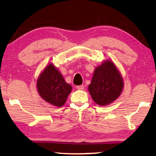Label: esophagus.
I'll list each match as a JSON object with an SVG mask.
<instances>
[{
  "label": "esophagus",
  "instance_id": "34e87169",
  "mask_svg": "<svg viewBox=\"0 0 156 156\" xmlns=\"http://www.w3.org/2000/svg\"><path fill=\"white\" fill-rule=\"evenodd\" d=\"M76 88H77V89H78V90H83L84 89V87L83 84H82V85L77 86L76 87Z\"/></svg>",
  "mask_w": 156,
  "mask_h": 156
}]
</instances>
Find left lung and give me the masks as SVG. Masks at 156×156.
<instances>
[{
	"instance_id": "left-lung-1",
	"label": "left lung",
	"mask_w": 156,
	"mask_h": 156,
	"mask_svg": "<svg viewBox=\"0 0 156 156\" xmlns=\"http://www.w3.org/2000/svg\"><path fill=\"white\" fill-rule=\"evenodd\" d=\"M123 87L120 73L112 62L108 61L95 69L89 91L96 104L106 106L117 100Z\"/></svg>"
}]
</instances>
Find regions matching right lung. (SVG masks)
Wrapping results in <instances>:
<instances>
[{
    "label": "right lung",
    "mask_w": 156,
    "mask_h": 156,
    "mask_svg": "<svg viewBox=\"0 0 156 156\" xmlns=\"http://www.w3.org/2000/svg\"><path fill=\"white\" fill-rule=\"evenodd\" d=\"M37 87L39 95L45 101L58 107L66 103L72 89V86L65 81L61 73L51 63L39 76Z\"/></svg>",
    "instance_id": "right-lung-1"
}]
</instances>
